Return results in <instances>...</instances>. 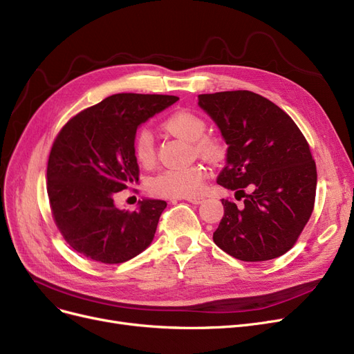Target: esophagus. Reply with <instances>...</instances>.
<instances>
[{"mask_svg":"<svg viewBox=\"0 0 354 354\" xmlns=\"http://www.w3.org/2000/svg\"><path fill=\"white\" fill-rule=\"evenodd\" d=\"M184 200H187V201L191 203V204H201V203L204 201L203 197H185Z\"/></svg>","mask_w":354,"mask_h":354,"instance_id":"esophagus-1","label":"esophagus"}]
</instances>
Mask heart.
<instances>
[{
    "label": "heart",
    "instance_id": "heart-1",
    "mask_svg": "<svg viewBox=\"0 0 354 354\" xmlns=\"http://www.w3.org/2000/svg\"><path fill=\"white\" fill-rule=\"evenodd\" d=\"M163 128L172 136L194 142L197 153L216 157L220 153V144L216 138L204 136L207 124L203 118L191 111H176L163 121ZM134 156L140 165L150 166L154 162V140L151 131L140 128L134 136ZM207 178V169L201 163L184 167L166 169L150 182L153 194L169 198H185L198 194Z\"/></svg>",
    "mask_w": 354,
    "mask_h": 354
}]
</instances>
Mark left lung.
<instances>
[{"instance_id": "1", "label": "left lung", "mask_w": 354, "mask_h": 354, "mask_svg": "<svg viewBox=\"0 0 354 354\" xmlns=\"http://www.w3.org/2000/svg\"><path fill=\"white\" fill-rule=\"evenodd\" d=\"M198 106L227 144L217 184L242 205L221 200L214 243L241 261H267L296 243L313 210L317 166L292 118L254 91L198 95Z\"/></svg>"}]
</instances>
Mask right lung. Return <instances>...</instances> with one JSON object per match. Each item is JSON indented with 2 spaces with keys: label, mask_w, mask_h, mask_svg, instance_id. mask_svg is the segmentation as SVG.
<instances>
[{
  "label": "right lung",
  "mask_w": 354,
  "mask_h": 354,
  "mask_svg": "<svg viewBox=\"0 0 354 354\" xmlns=\"http://www.w3.org/2000/svg\"><path fill=\"white\" fill-rule=\"evenodd\" d=\"M166 95L118 93L77 113L62 127L48 160L52 216L74 251L103 264H121L153 242L166 201L146 198L120 210L113 195L138 180L137 128L174 104Z\"/></svg>",
  "instance_id": "right-lung-1"
}]
</instances>
